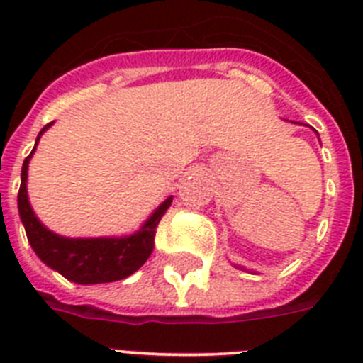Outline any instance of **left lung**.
Returning a JSON list of instances; mask_svg holds the SVG:
<instances>
[{
    "label": "left lung",
    "mask_w": 363,
    "mask_h": 363,
    "mask_svg": "<svg viewBox=\"0 0 363 363\" xmlns=\"http://www.w3.org/2000/svg\"><path fill=\"white\" fill-rule=\"evenodd\" d=\"M293 123H294V121H293ZM300 125H301V123H300ZM316 134H318V133H316Z\"/></svg>",
    "instance_id": "left-lung-1"
}]
</instances>
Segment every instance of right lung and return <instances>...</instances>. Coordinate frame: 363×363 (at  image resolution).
Listing matches in <instances>:
<instances>
[{
	"label": "right lung",
	"mask_w": 363,
	"mask_h": 363,
	"mask_svg": "<svg viewBox=\"0 0 363 363\" xmlns=\"http://www.w3.org/2000/svg\"><path fill=\"white\" fill-rule=\"evenodd\" d=\"M50 125H45L36 138V145L32 152L25 158L21 167V185L18 192V211L21 223L25 227L27 238L38 258L45 265L57 271L67 280L79 285L108 284L130 277L133 272L142 267L154 249V236L160 220L165 211L171 207L172 196L160 203L158 209H154L140 229L129 236H105V238H67L52 233L38 220L28 201L27 194V174L28 162L32 154L36 152L38 142L41 134L49 129Z\"/></svg>",
	"instance_id": "1"
}]
</instances>
